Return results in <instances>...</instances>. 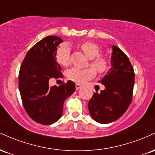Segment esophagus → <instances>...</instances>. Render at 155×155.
Instances as JSON below:
<instances>
[{
    "mask_svg": "<svg viewBox=\"0 0 155 155\" xmlns=\"http://www.w3.org/2000/svg\"><path fill=\"white\" fill-rule=\"evenodd\" d=\"M81 88V85L80 84H78L76 83V90H79V89Z\"/></svg>",
    "mask_w": 155,
    "mask_h": 155,
    "instance_id": "34e87169",
    "label": "esophagus"
}]
</instances>
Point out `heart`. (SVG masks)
Masks as SVG:
<instances>
[{
	"mask_svg": "<svg viewBox=\"0 0 155 155\" xmlns=\"http://www.w3.org/2000/svg\"><path fill=\"white\" fill-rule=\"evenodd\" d=\"M80 48L84 54L91 60V65L98 73L106 71L108 68V61L104 56H101V48L93 42L86 41L80 44ZM56 60L60 65L66 67L70 63V47L68 44H62L56 52ZM92 68L79 69L76 68L68 70L65 75L71 81L78 84L84 83L92 79L95 75V71Z\"/></svg>",
	"mask_w": 155,
	"mask_h": 155,
	"instance_id": "b5f03b06",
	"label": "heart"
}]
</instances>
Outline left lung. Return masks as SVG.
Returning <instances> with one entry per match:
<instances>
[{
    "label": "left lung",
    "mask_w": 155,
    "mask_h": 155,
    "mask_svg": "<svg viewBox=\"0 0 155 155\" xmlns=\"http://www.w3.org/2000/svg\"><path fill=\"white\" fill-rule=\"evenodd\" d=\"M135 74L127 55L112 45L111 68L98 82L105 86L88 104L90 116L101 124L118 120L127 111L133 97Z\"/></svg>",
    "instance_id": "obj_1"
}]
</instances>
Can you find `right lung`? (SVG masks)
Here are the masks:
<instances>
[{"label": "right lung", "instance_id": "add662e5", "mask_svg": "<svg viewBox=\"0 0 155 155\" xmlns=\"http://www.w3.org/2000/svg\"><path fill=\"white\" fill-rule=\"evenodd\" d=\"M62 42L58 36L44 38L28 51L19 70V90L25 109L32 120L44 125L60 120L64 101L76 90L70 80L59 87L49 85L50 79L63 77L56 60Z\"/></svg>", "mask_w": 155, "mask_h": 155}]
</instances>
